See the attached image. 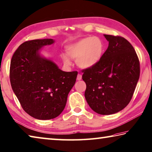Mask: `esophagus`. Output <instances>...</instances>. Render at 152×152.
<instances>
[{"mask_svg":"<svg viewBox=\"0 0 152 152\" xmlns=\"http://www.w3.org/2000/svg\"><path fill=\"white\" fill-rule=\"evenodd\" d=\"M81 79H82V75L81 74H78V76H77V80H80Z\"/></svg>","mask_w":152,"mask_h":152,"instance_id":"1","label":"esophagus"}]
</instances>
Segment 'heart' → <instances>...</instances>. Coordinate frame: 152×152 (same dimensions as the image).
<instances>
[{"mask_svg":"<svg viewBox=\"0 0 152 152\" xmlns=\"http://www.w3.org/2000/svg\"><path fill=\"white\" fill-rule=\"evenodd\" d=\"M104 45L100 38L86 37L68 46L66 54L73 59H76V64L82 68H91L100 61L104 52ZM62 58L64 64L70 66V59L63 54Z\"/></svg>","mask_w":152,"mask_h":152,"instance_id":"obj_1","label":"heart"}]
</instances>
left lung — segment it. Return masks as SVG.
<instances>
[{
  "label": "left lung",
  "mask_w": 152,
  "mask_h": 152,
  "mask_svg": "<svg viewBox=\"0 0 152 152\" xmlns=\"http://www.w3.org/2000/svg\"><path fill=\"white\" fill-rule=\"evenodd\" d=\"M108 47L97 64L84 69L85 98L90 107L101 115H110L128 106L140 78L138 57L123 37L104 34Z\"/></svg>",
  "instance_id": "left-lung-1"
}]
</instances>
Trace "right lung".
I'll list each match as a JSON object with an SVG mask.
<instances>
[{
    "label": "right lung",
    "instance_id": "right-lung-1",
    "mask_svg": "<svg viewBox=\"0 0 152 152\" xmlns=\"http://www.w3.org/2000/svg\"><path fill=\"white\" fill-rule=\"evenodd\" d=\"M54 42L51 38L24 42L10 62L13 92L24 111L38 120L53 119L61 114L78 75L76 71L61 70L52 60L41 56L42 47Z\"/></svg>",
    "mask_w": 152,
    "mask_h": 152
}]
</instances>
